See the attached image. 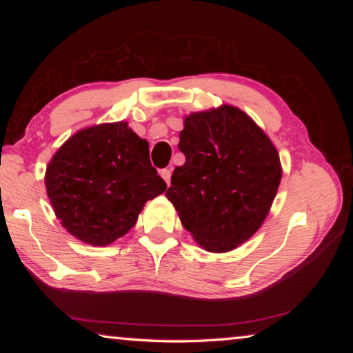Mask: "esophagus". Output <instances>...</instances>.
Returning <instances> with one entry per match:
<instances>
[{"label":"esophagus","mask_w":353,"mask_h":353,"mask_svg":"<svg viewBox=\"0 0 353 353\" xmlns=\"http://www.w3.org/2000/svg\"><path fill=\"white\" fill-rule=\"evenodd\" d=\"M160 176L163 177V181L166 182V185H170V182H171V170H162V171H160Z\"/></svg>","instance_id":"esophagus-1"}]
</instances>
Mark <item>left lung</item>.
Returning a JSON list of instances; mask_svg holds the SVG:
<instances>
[{
	"label": "left lung",
	"mask_w": 353,
	"mask_h": 353,
	"mask_svg": "<svg viewBox=\"0 0 353 353\" xmlns=\"http://www.w3.org/2000/svg\"><path fill=\"white\" fill-rule=\"evenodd\" d=\"M179 151L185 163L166 198L202 249L224 254L241 246L276 198L282 163L276 146L246 112L223 104L183 118Z\"/></svg>",
	"instance_id": "1"
}]
</instances>
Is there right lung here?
<instances>
[{"label": "right lung", "instance_id": "add662e5", "mask_svg": "<svg viewBox=\"0 0 353 353\" xmlns=\"http://www.w3.org/2000/svg\"><path fill=\"white\" fill-rule=\"evenodd\" d=\"M45 187L68 234L107 246L132 229L166 183L149 160V143L128 121H117L71 135L48 163Z\"/></svg>", "mask_w": 353, "mask_h": 353}]
</instances>
